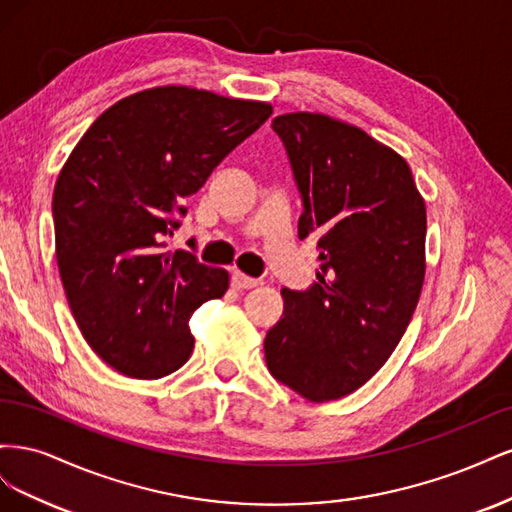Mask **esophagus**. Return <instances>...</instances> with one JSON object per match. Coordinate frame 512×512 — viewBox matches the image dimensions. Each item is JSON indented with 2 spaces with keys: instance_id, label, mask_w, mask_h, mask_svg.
<instances>
[{
  "instance_id": "34e87169",
  "label": "esophagus",
  "mask_w": 512,
  "mask_h": 512,
  "mask_svg": "<svg viewBox=\"0 0 512 512\" xmlns=\"http://www.w3.org/2000/svg\"><path fill=\"white\" fill-rule=\"evenodd\" d=\"M230 284H232V288H237V290H247V288H256L260 282L254 280V277H250V275L241 273V271H235V273H232Z\"/></svg>"
}]
</instances>
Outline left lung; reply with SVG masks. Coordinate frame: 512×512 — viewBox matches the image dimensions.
I'll list each match as a JSON object with an SVG mask.
<instances>
[{"label": "left lung", "instance_id": "1", "mask_svg": "<svg viewBox=\"0 0 512 512\" xmlns=\"http://www.w3.org/2000/svg\"><path fill=\"white\" fill-rule=\"evenodd\" d=\"M303 196L299 239H318V282L282 290L267 333L273 378L307 401L363 386L404 337L425 282L427 211L397 151L322 113L273 119Z\"/></svg>", "mask_w": 512, "mask_h": 512}]
</instances>
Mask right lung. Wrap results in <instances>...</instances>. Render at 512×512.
<instances>
[{
	"instance_id": "1",
	"label": "right lung",
	"mask_w": 512,
	"mask_h": 512,
	"mask_svg": "<svg viewBox=\"0 0 512 512\" xmlns=\"http://www.w3.org/2000/svg\"><path fill=\"white\" fill-rule=\"evenodd\" d=\"M273 113L269 102L166 85L115 102L72 149L53 192L55 256L83 337L130 378L190 359V318L228 271L164 252L185 198Z\"/></svg>"
}]
</instances>
